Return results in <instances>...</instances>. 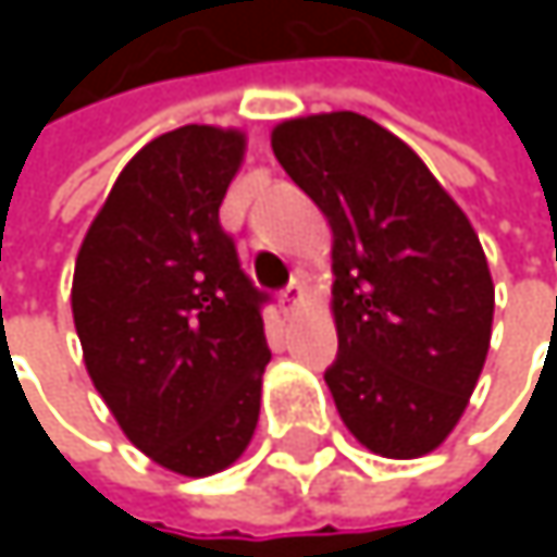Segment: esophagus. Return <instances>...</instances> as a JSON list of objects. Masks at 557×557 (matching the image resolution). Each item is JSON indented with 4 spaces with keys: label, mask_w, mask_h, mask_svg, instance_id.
<instances>
[{
    "label": "esophagus",
    "mask_w": 557,
    "mask_h": 557,
    "mask_svg": "<svg viewBox=\"0 0 557 557\" xmlns=\"http://www.w3.org/2000/svg\"><path fill=\"white\" fill-rule=\"evenodd\" d=\"M302 293H306L302 280L293 277L289 283H286V289H280V306H283V309H293V306L302 299Z\"/></svg>",
    "instance_id": "1"
}]
</instances>
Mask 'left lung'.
I'll list each match as a JSON object with an SVG mask.
<instances>
[{
  "instance_id": "obj_1",
  "label": "left lung",
  "mask_w": 557,
  "mask_h": 557,
  "mask_svg": "<svg viewBox=\"0 0 557 557\" xmlns=\"http://www.w3.org/2000/svg\"><path fill=\"white\" fill-rule=\"evenodd\" d=\"M271 148L332 225L338 355L325 384L342 422L374 455H429L458 425L491 348L494 280L478 232L368 115L289 119Z\"/></svg>"
}]
</instances>
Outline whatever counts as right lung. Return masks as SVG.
<instances>
[{"instance_id":"1","label":"right lung","mask_w":557,"mask_h":557,"mask_svg":"<svg viewBox=\"0 0 557 557\" xmlns=\"http://www.w3.org/2000/svg\"><path fill=\"white\" fill-rule=\"evenodd\" d=\"M245 135L183 125L145 145L92 219L73 271L83 361L135 448L206 478L248 448L271 361L264 302L219 206Z\"/></svg>"}]
</instances>
